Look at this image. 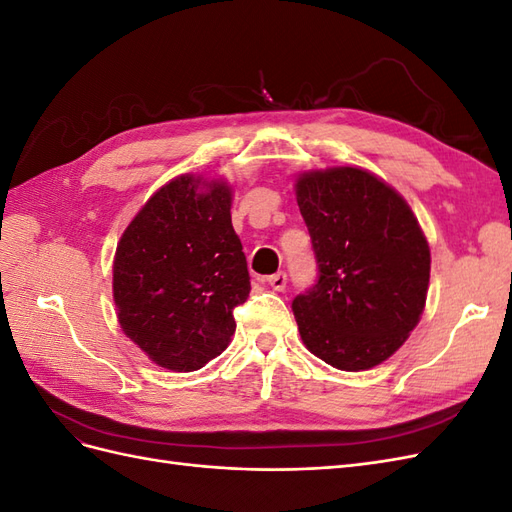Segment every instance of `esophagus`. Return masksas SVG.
Here are the masks:
<instances>
[{
	"instance_id": "esophagus-1",
	"label": "esophagus",
	"mask_w": 512,
	"mask_h": 512,
	"mask_svg": "<svg viewBox=\"0 0 512 512\" xmlns=\"http://www.w3.org/2000/svg\"><path fill=\"white\" fill-rule=\"evenodd\" d=\"M267 282H269V286H271L273 290H277V292H282V290L286 288V282H288V277H286V273H282V271H280V273H275V275H271Z\"/></svg>"
}]
</instances>
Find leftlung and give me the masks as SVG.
Masks as SVG:
<instances>
[{
    "label": "left lung",
    "instance_id": "left-lung-1",
    "mask_svg": "<svg viewBox=\"0 0 512 512\" xmlns=\"http://www.w3.org/2000/svg\"><path fill=\"white\" fill-rule=\"evenodd\" d=\"M318 282L292 301L307 350L342 371L393 356L423 316L431 254L406 198L359 166L294 181Z\"/></svg>",
    "mask_w": 512,
    "mask_h": 512
}]
</instances>
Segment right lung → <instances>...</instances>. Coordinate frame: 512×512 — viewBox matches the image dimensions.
I'll return each instance as SVG.
<instances>
[{
    "instance_id": "obj_1",
    "label": "right lung",
    "mask_w": 512,
    "mask_h": 512,
    "mask_svg": "<svg viewBox=\"0 0 512 512\" xmlns=\"http://www.w3.org/2000/svg\"><path fill=\"white\" fill-rule=\"evenodd\" d=\"M222 179L179 175L123 230L113 260L121 331L170 371H196L235 335L232 309L250 297V273Z\"/></svg>"
}]
</instances>
